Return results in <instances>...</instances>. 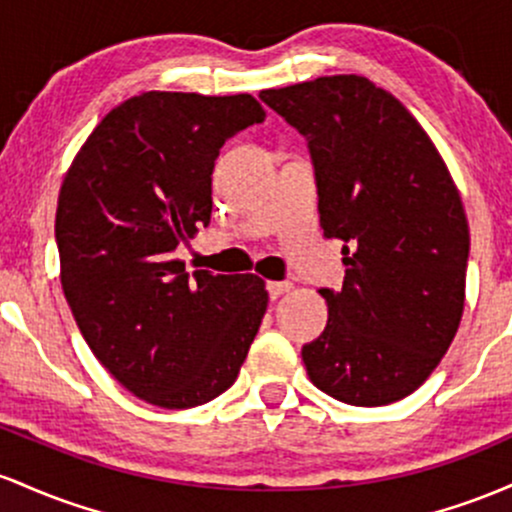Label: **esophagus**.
Instances as JSON below:
<instances>
[{"mask_svg":"<svg viewBox=\"0 0 512 512\" xmlns=\"http://www.w3.org/2000/svg\"><path fill=\"white\" fill-rule=\"evenodd\" d=\"M290 283H287V280H283V283H280V280H271V283L266 285V290H268V295H271V300H278L280 295H285L287 290H290Z\"/></svg>","mask_w":512,"mask_h":512,"instance_id":"esophagus-1","label":"esophagus"}]
</instances>
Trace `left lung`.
<instances>
[{
  "label": "left lung",
  "mask_w": 512,
  "mask_h": 512,
  "mask_svg": "<svg viewBox=\"0 0 512 512\" xmlns=\"http://www.w3.org/2000/svg\"><path fill=\"white\" fill-rule=\"evenodd\" d=\"M307 137L324 237L343 241L341 290L302 348L314 387L353 406L416 392L464 312L469 225L428 132L399 99L358 74L261 91Z\"/></svg>",
  "instance_id": "1"
}]
</instances>
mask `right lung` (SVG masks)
<instances>
[{"mask_svg": "<svg viewBox=\"0 0 512 512\" xmlns=\"http://www.w3.org/2000/svg\"><path fill=\"white\" fill-rule=\"evenodd\" d=\"M263 118L251 94L147 91L96 125L62 181L67 304L91 353L147 404L193 409L232 387L266 314L258 275H188L174 258L210 225L222 145Z\"/></svg>", "mask_w": 512, "mask_h": 512, "instance_id": "add662e5", "label": "right lung"}]
</instances>
